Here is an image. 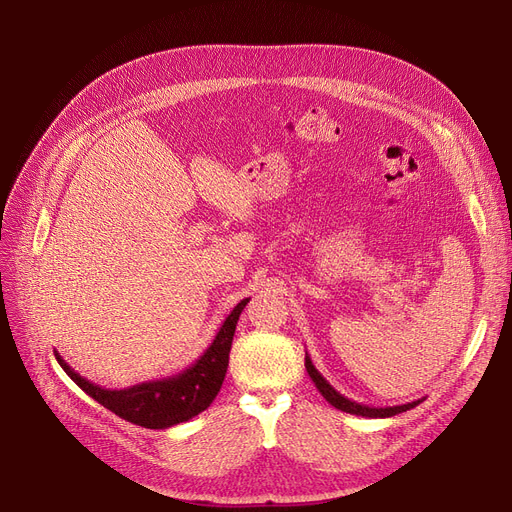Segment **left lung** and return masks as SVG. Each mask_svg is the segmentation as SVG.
I'll list each match as a JSON object with an SVG mask.
<instances>
[{
  "mask_svg": "<svg viewBox=\"0 0 512 512\" xmlns=\"http://www.w3.org/2000/svg\"><path fill=\"white\" fill-rule=\"evenodd\" d=\"M305 367H307V373L309 378L315 382L317 390L321 392V396H324L332 407L344 411V413H351V415H359V417H369V419H384V417H394L398 413H405V411H411L415 409L419 402H423L425 398H419V400H413V402H407V405H396V407H367V405H361V402H355L351 398L342 396L338 390H334L330 386V382L321 375L315 365L311 363V357L305 353Z\"/></svg>",
  "mask_w": 512,
  "mask_h": 512,
  "instance_id": "obj_1",
  "label": "left lung"
}]
</instances>
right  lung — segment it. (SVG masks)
<instances>
[{
    "mask_svg": "<svg viewBox=\"0 0 512 512\" xmlns=\"http://www.w3.org/2000/svg\"><path fill=\"white\" fill-rule=\"evenodd\" d=\"M251 299H242L226 317L220 332L215 334L207 351L178 375H170L164 380H151L124 390H107L83 375L76 373L58 351L56 359L62 369L70 375V380L83 388L99 405L110 409L118 417L149 429H168L172 425L193 419L201 411H205L213 398L218 396L222 382L226 378L228 359L234 330L242 309L247 307Z\"/></svg>",
    "mask_w": 512,
    "mask_h": 512,
    "instance_id": "add662e5",
    "label": "right lung"
}]
</instances>
